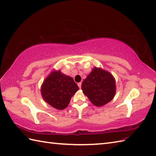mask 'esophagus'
<instances>
[{
	"mask_svg": "<svg viewBox=\"0 0 156 156\" xmlns=\"http://www.w3.org/2000/svg\"><path fill=\"white\" fill-rule=\"evenodd\" d=\"M81 85H82V83H81V82H79V83H78V87L79 88H81Z\"/></svg>",
	"mask_w": 156,
	"mask_h": 156,
	"instance_id": "1",
	"label": "esophagus"
}]
</instances>
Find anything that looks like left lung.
Returning <instances> with one entry per match:
<instances>
[{
	"label": "left lung",
	"instance_id": "left-lung-1",
	"mask_svg": "<svg viewBox=\"0 0 156 156\" xmlns=\"http://www.w3.org/2000/svg\"><path fill=\"white\" fill-rule=\"evenodd\" d=\"M84 94L95 106L101 107L110 102L115 94V80L110 73L94 68L82 84Z\"/></svg>",
	"mask_w": 156,
	"mask_h": 156
}]
</instances>
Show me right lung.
<instances>
[{
  "label": "right lung",
  "instance_id": "add662e5",
  "mask_svg": "<svg viewBox=\"0 0 156 156\" xmlns=\"http://www.w3.org/2000/svg\"><path fill=\"white\" fill-rule=\"evenodd\" d=\"M79 89L74 80L60 71L53 72L42 84L44 100L51 107L62 110L68 105L73 94Z\"/></svg>",
  "mask_w": 156,
  "mask_h": 156
}]
</instances>
